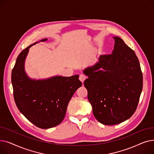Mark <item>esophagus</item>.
Instances as JSON below:
<instances>
[{
	"label": "esophagus",
	"mask_w": 154,
	"mask_h": 154,
	"mask_svg": "<svg viewBox=\"0 0 154 154\" xmlns=\"http://www.w3.org/2000/svg\"><path fill=\"white\" fill-rule=\"evenodd\" d=\"M87 79V77L84 74H80L79 76V80L81 81L82 83L84 82V80Z\"/></svg>",
	"instance_id": "1"
}]
</instances>
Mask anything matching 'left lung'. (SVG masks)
<instances>
[{
    "mask_svg": "<svg viewBox=\"0 0 154 154\" xmlns=\"http://www.w3.org/2000/svg\"><path fill=\"white\" fill-rule=\"evenodd\" d=\"M112 54L100 55L99 62L84 70V86L93 114L102 124L124 122L135 112L142 91L143 76L135 52L119 37Z\"/></svg>",
    "mask_w": 154,
    "mask_h": 154,
    "instance_id": "1",
    "label": "left lung"
}]
</instances>
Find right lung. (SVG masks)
I'll use <instances>...</instances> for the list:
<instances>
[{
    "label": "right lung",
    "mask_w": 154,
    "mask_h": 154,
    "mask_svg": "<svg viewBox=\"0 0 154 154\" xmlns=\"http://www.w3.org/2000/svg\"><path fill=\"white\" fill-rule=\"evenodd\" d=\"M37 43L19 54L12 71L11 79L14 100L19 111L37 127L47 129L62 122L70 99L82 84L78 75L30 79L25 72L24 62L29 48Z\"/></svg>",
    "instance_id": "add662e5"
}]
</instances>
